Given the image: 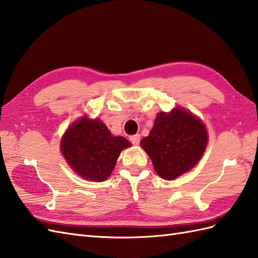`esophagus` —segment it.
Returning a JSON list of instances; mask_svg holds the SVG:
<instances>
[{"instance_id": "1", "label": "esophagus", "mask_w": 258, "mask_h": 258, "mask_svg": "<svg viewBox=\"0 0 258 258\" xmlns=\"http://www.w3.org/2000/svg\"><path fill=\"white\" fill-rule=\"evenodd\" d=\"M130 141L133 142V144H134L135 146H138L139 142H140V136H139V135L131 136V137H130Z\"/></svg>"}]
</instances>
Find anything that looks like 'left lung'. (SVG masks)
<instances>
[{
  "mask_svg": "<svg viewBox=\"0 0 258 258\" xmlns=\"http://www.w3.org/2000/svg\"><path fill=\"white\" fill-rule=\"evenodd\" d=\"M208 131L200 118L184 108L157 114L148 137L140 141L156 172L164 180H174L190 171L208 146Z\"/></svg>",
  "mask_w": 258,
  "mask_h": 258,
  "instance_id": "obj_1",
  "label": "left lung"
}]
</instances>
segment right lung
Masks as SVG:
<instances>
[{"label":"right lung","mask_w":258,"mask_h":258,"mask_svg":"<svg viewBox=\"0 0 258 258\" xmlns=\"http://www.w3.org/2000/svg\"><path fill=\"white\" fill-rule=\"evenodd\" d=\"M131 144L113 136L100 119L84 116L72 123L61 137L62 157L85 180L101 182L110 176L117 159Z\"/></svg>","instance_id":"add662e5"}]
</instances>
